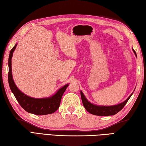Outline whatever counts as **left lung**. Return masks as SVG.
<instances>
[{
  "label": "left lung",
  "mask_w": 146,
  "mask_h": 146,
  "mask_svg": "<svg viewBox=\"0 0 146 146\" xmlns=\"http://www.w3.org/2000/svg\"><path fill=\"white\" fill-rule=\"evenodd\" d=\"M135 56H137L136 52H135L133 48H132ZM135 91V90H134ZM133 93L130 95L128 98L126 99L122 103L116 104V105L113 106H99L91 103L90 101H88V99L86 98V97L84 95L82 91H81V97L82 99V102L83 106L85 107L86 111H88L89 113L98 116H109V115H114L116 113H118L121 110L124 108V106L126 105L127 102L128 101L129 98H131Z\"/></svg>",
  "instance_id": "1"
}]
</instances>
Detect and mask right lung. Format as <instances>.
I'll return each mask as SVG.
<instances>
[{
	"label": "right lung",
	"mask_w": 146,
	"mask_h": 146,
	"mask_svg": "<svg viewBox=\"0 0 146 146\" xmlns=\"http://www.w3.org/2000/svg\"><path fill=\"white\" fill-rule=\"evenodd\" d=\"M17 45V43L15 44L10 51L8 59V82L12 93L14 94L15 98L22 108L28 113L38 115H43L54 113L60 107L61 98L66 88L68 87V84L64 85L63 87L56 91L54 95L48 98H34L25 95L15 85L12 76L11 58Z\"/></svg>",
	"instance_id": "1"
}]
</instances>
